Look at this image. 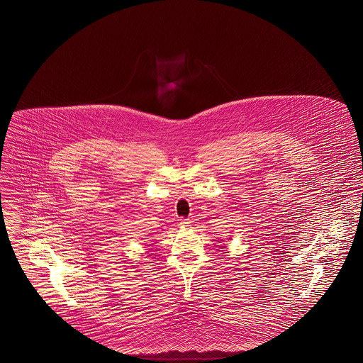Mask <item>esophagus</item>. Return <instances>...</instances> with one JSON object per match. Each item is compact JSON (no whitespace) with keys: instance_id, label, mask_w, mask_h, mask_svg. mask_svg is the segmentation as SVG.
<instances>
[{"instance_id":"esophagus-1","label":"esophagus","mask_w":363,"mask_h":363,"mask_svg":"<svg viewBox=\"0 0 363 363\" xmlns=\"http://www.w3.org/2000/svg\"><path fill=\"white\" fill-rule=\"evenodd\" d=\"M190 223H191L190 219H184V218L181 219V225H184V227H189V225H191Z\"/></svg>"}]
</instances>
